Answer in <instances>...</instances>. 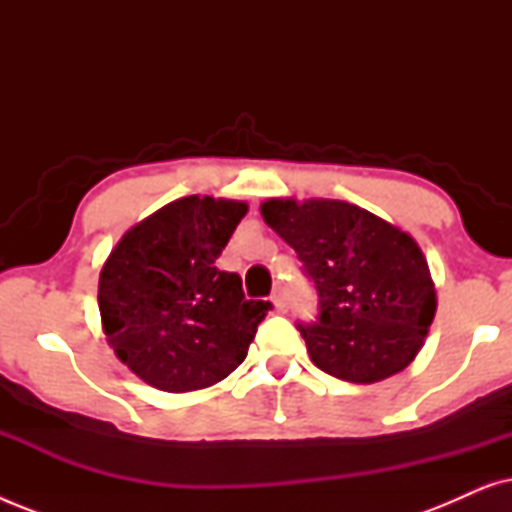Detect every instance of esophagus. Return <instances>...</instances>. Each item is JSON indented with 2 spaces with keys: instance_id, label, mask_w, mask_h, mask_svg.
Listing matches in <instances>:
<instances>
[{
  "instance_id": "34e87169",
  "label": "esophagus",
  "mask_w": 512,
  "mask_h": 512,
  "mask_svg": "<svg viewBox=\"0 0 512 512\" xmlns=\"http://www.w3.org/2000/svg\"><path fill=\"white\" fill-rule=\"evenodd\" d=\"M272 305H275L277 312H286V296H284V289H275V293H272Z\"/></svg>"
}]
</instances>
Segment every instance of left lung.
Returning a JSON list of instances; mask_svg holds the SVG:
<instances>
[{
    "mask_svg": "<svg viewBox=\"0 0 512 512\" xmlns=\"http://www.w3.org/2000/svg\"><path fill=\"white\" fill-rule=\"evenodd\" d=\"M261 216L317 286L319 321L298 326L314 366L373 384L415 361L438 307L415 237L345 200L270 198Z\"/></svg>",
    "mask_w": 512,
    "mask_h": 512,
    "instance_id": "1",
    "label": "left lung"
}]
</instances>
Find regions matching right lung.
I'll list each match as a JSON object with an SVG mask.
<instances>
[{
  "mask_svg": "<svg viewBox=\"0 0 512 512\" xmlns=\"http://www.w3.org/2000/svg\"><path fill=\"white\" fill-rule=\"evenodd\" d=\"M242 200L188 195L135 223L100 270L102 331L118 361L160 391L221 382L244 361L268 300H247L242 279L216 268Z\"/></svg>",
  "mask_w": 512,
  "mask_h": 512,
  "instance_id": "add662e5",
  "label": "right lung"
}]
</instances>
